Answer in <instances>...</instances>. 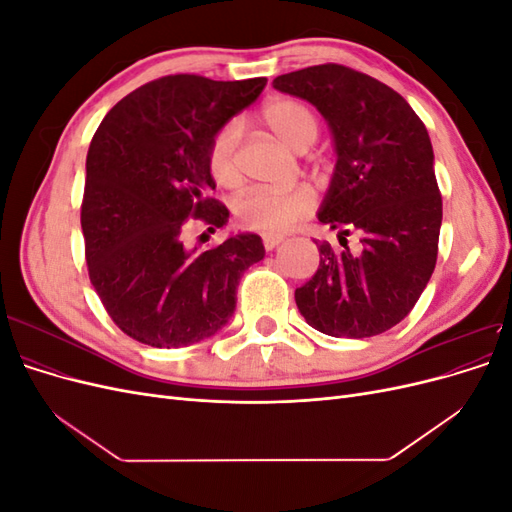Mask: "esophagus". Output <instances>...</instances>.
Listing matches in <instances>:
<instances>
[{"mask_svg":"<svg viewBox=\"0 0 512 512\" xmlns=\"http://www.w3.org/2000/svg\"><path fill=\"white\" fill-rule=\"evenodd\" d=\"M280 243H282V237H275V235H265V237H262V245H265L267 252L275 250V247L280 245Z\"/></svg>","mask_w":512,"mask_h":512,"instance_id":"1","label":"esophagus"}]
</instances>
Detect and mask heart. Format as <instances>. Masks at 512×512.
Listing matches in <instances>:
<instances>
[{
    "label": "heart",
    "instance_id": "heart-1",
    "mask_svg": "<svg viewBox=\"0 0 512 512\" xmlns=\"http://www.w3.org/2000/svg\"><path fill=\"white\" fill-rule=\"evenodd\" d=\"M262 121L275 138L294 149L305 151L316 141L318 119L309 106L299 100H275L262 108ZM239 138L241 128L237 121H228L211 138L207 164L211 177L224 188H235L241 181L239 168ZM314 192L297 185L292 190H250L235 200V220L241 228L262 232V235H282L294 224L314 211Z\"/></svg>",
    "mask_w": 512,
    "mask_h": 512
}]
</instances>
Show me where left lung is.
<instances>
[{"instance_id":"left-lung-1","label":"left lung","mask_w":512,"mask_h":512,"mask_svg":"<svg viewBox=\"0 0 512 512\" xmlns=\"http://www.w3.org/2000/svg\"><path fill=\"white\" fill-rule=\"evenodd\" d=\"M273 87L318 108L337 156L318 220L339 230L344 250L318 245V271L294 292L299 312L331 337L389 331L436 269L442 198L427 128L397 91L346 66L282 74ZM350 229L362 239L359 253L345 243Z\"/></svg>"}]
</instances>
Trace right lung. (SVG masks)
Returning a JSON list of instances; mask_svg holds the SVG:
<instances>
[{
	"label": "right lung",
	"mask_w": 512,
	"mask_h": 512,
	"mask_svg": "<svg viewBox=\"0 0 512 512\" xmlns=\"http://www.w3.org/2000/svg\"><path fill=\"white\" fill-rule=\"evenodd\" d=\"M265 85L164 76L117 102L94 134L81 205L89 280L136 342L179 348L215 335L235 314L243 271L265 258L254 232L207 252L181 241L190 218L211 232L228 222V209L207 198L209 145Z\"/></svg>",
	"instance_id": "1"
}]
</instances>
